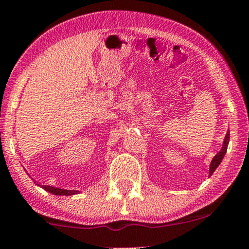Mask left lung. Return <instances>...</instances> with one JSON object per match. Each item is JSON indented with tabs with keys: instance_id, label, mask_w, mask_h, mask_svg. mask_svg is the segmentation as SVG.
Listing matches in <instances>:
<instances>
[{
	"instance_id": "8db88e82",
	"label": "left lung",
	"mask_w": 249,
	"mask_h": 249,
	"mask_svg": "<svg viewBox=\"0 0 249 249\" xmlns=\"http://www.w3.org/2000/svg\"><path fill=\"white\" fill-rule=\"evenodd\" d=\"M228 142H230V131H227V133H226V137L224 139V144H222V147L221 150L219 151L218 153L214 156V158L212 159V161H211V165H210V177L212 176L214 171L216 170V167L219 166L220 162L222 161V159H224L226 152H227V146H228Z\"/></svg>"
}]
</instances>
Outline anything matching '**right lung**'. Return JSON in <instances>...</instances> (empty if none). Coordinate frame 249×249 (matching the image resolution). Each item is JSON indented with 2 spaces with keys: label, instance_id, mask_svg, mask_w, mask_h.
Returning a JSON list of instances; mask_svg holds the SVG:
<instances>
[{
  "label": "right lung",
  "instance_id": "right-lung-1",
  "mask_svg": "<svg viewBox=\"0 0 249 249\" xmlns=\"http://www.w3.org/2000/svg\"><path fill=\"white\" fill-rule=\"evenodd\" d=\"M38 186L44 188L48 192L55 194V196H73V194H78L79 191H72V190H63V188H57L53 186H48V185H41L38 184Z\"/></svg>",
  "mask_w": 249,
  "mask_h": 249
}]
</instances>
